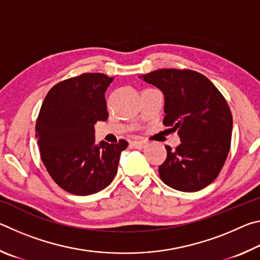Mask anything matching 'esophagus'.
Returning a JSON list of instances; mask_svg holds the SVG:
<instances>
[{"instance_id":"1","label":"esophagus","mask_w":260,"mask_h":260,"mask_svg":"<svg viewBox=\"0 0 260 260\" xmlns=\"http://www.w3.org/2000/svg\"><path fill=\"white\" fill-rule=\"evenodd\" d=\"M147 146V142L146 141H139V140H136V141H133V142H132V147L133 148H135V149H142V148H144Z\"/></svg>"}]
</instances>
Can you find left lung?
<instances>
[{
    "mask_svg": "<svg viewBox=\"0 0 260 260\" xmlns=\"http://www.w3.org/2000/svg\"><path fill=\"white\" fill-rule=\"evenodd\" d=\"M164 94L162 124L177 131L181 143L159 166V177L180 191H197L218 177L231 148L233 117L221 93L203 74L161 69L143 74Z\"/></svg>",
    "mask_w": 260,
    "mask_h": 260,
    "instance_id": "obj_1",
    "label": "left lung"
}]
</instances>
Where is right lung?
Here are the masks:
<instances>
[{"label": "right lung", "instance_id": "obj_1", "mask_svg": "<svg viewBox=\"0 0 260 260\" xmlns=\"http://www.w3.org/2000/svg\"><path fill=\"white\" fill-rule=\"evenodd\" d=\"M113 78L83 73L48 91L35 125L43 165L60 188L79 196L107 188L117 174L127 141L95 144L94 125L109 113L104 93Z\"/></svg>", "mask_w": 260, "mask_h": 260}]
</instances>
